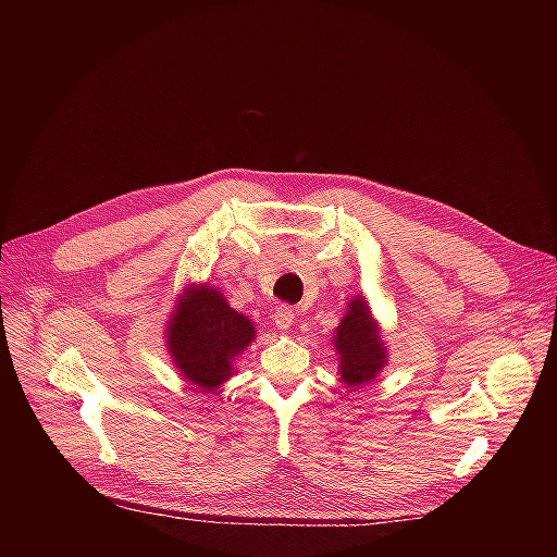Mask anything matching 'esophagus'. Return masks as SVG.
Here are the masks:
<instances>
[{"label": "esophagus", "mask_w": 557, "mask_h": 557, "mask_svg": "<svg viewBox=\"0 0 557 557\" xmlns=\"http://www.w3.org/2000/svg\"><path fill=\"white\" fill-rule=\"evenodd\" d=\"M273 320H275L277 331H288L293 326V322H295V310L288 308V306H282V308L275 310Z\"/></svg>", "instance_id": "34e87169"}]
</instances>
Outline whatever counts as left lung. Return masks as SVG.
<instances>
[{
    "label": "left lung",
    "instance_id": "1",
    "mask_svg": "<svg viewBox=\"0 0 557 557\" xmlns=\"http://www.w3.org/2000/svg\"><path fill=\"white\" fill-rule=\"evenodd\" d=\"M333 344L339 355L342 381L350 387L370 383L387 363L379 326L361 295L350 299L344 320L335 329Z\"/></svg>",
    "mask_w": 557,
    "mask_h": 557
}]
</instances>
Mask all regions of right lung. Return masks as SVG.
I'll use <instances>...</instances> for the list:
<instances>
[{"label":"right lung","instance_id":"add662e5","mask_svg":"<svg viewBox=\"0 0 557 557\" xmlns=\"http://www.w3.org/2000/svg\"><path fill=\"white\" fill-rule=\"evenodd\" d=\"M253 339L256 324L207 284L189 286L168 322V350L174 366L202 392H215L233 374V361Z\"/></svg>","mask_w":557,"mask_h":557}]
</instances>
